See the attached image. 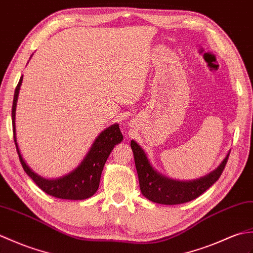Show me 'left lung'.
Here are the masks:
<instances>
[{"instance_id":"left-lung-1","label":"left lung","mask_w":253,"mask_h":253,"mask_svg":"<svg viewBox=\"0 0 253 253\" xmlns=\"http://www.w3.org/2000/svg\"><path fill=\"white\" fill-rule=\"evenodd\" d=\"M134 161L138 175L139 187L146 198L161 205H179L196 199L210 188L218 178L226 166L229 154L216 170L196 181L179 182L165 177L153 169L144 150L138 144L131 141Z\"/></svg>"}]
</instances>
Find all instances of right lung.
Here are the masks:
<instances>
[{
    "instance_id": "right-lung-1",
    "label": "right lung",
    "mask_w": 253,
    "mask_h": 253,
    "mask_svg": "<svg viewBox=\"0 0 253 253\" xmlns=\"http://www.w3.org/2000/svg\"><path fill=\"white\" fill-rule=\"evenodd\" d=\"M22 82V77L17 84L14 94L13 107H12V122L14 141L16 145L17 153L19 156L20 164L24 168L25 172L29 175L35 183L40 187L43 192L54 196L56 198L69 199V200H83L92 197L96 193L99 186V179L104 169L105 162L109 157L111 150L114 149L115 145L122 142L123 136L120 131L119 126L112 125L106 128L105 131L99 134L98 137L95 139L91 149L83 159L81 165L76 170L57 179H46L43 178L37 173L33 172L27 166L25 160L22 159L18 145L16 141V130H15V112L16 103L18 98L19 88Z\"/></svg>"
}]
</instances>
